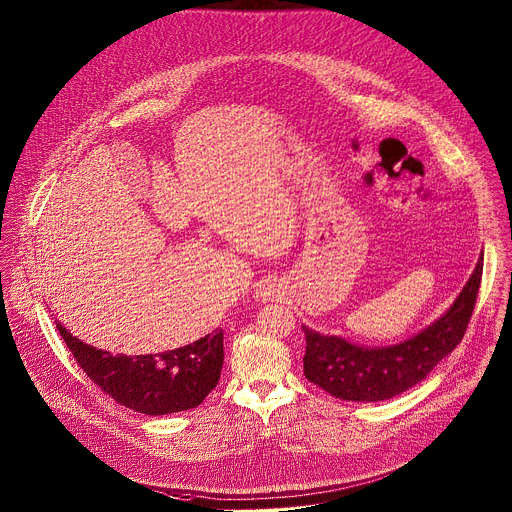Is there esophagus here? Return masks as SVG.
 Listing matches in <instances>:
<instances>
[{
  "mask_svg": "<svg viewBox=\"0 0 512 512\" xmlns=\"http://www.w3.org/2000/svg\"><path fill=\"white\" fill-rule=\"evenodd\" d=\"M279 285L275 283V281H271V279H267V281H261L259 285H257V289H255V297L259 299V301H263V303H267V301H275L277 297H279Z\"/></svg>",
  "mask_w": 512,
  "mask_h": 512,
  "instance_id": "1",
  "label": "esophagus"
}]
</instances>
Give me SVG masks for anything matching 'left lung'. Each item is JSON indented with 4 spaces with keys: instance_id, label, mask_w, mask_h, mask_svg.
I'll use <instances>...</instances> for the list:
<instances>
[{
    "instance_id": "left-lung-1",
    "label": "left lung",
    "mask_w": 512,
    "mask_h": 512,
    "mask_svg": "<svg viewBox=\"0 0 512 512\" xmlns=\"http://www.w3.org/2000/svg\"><path fill=\"white\" fill-rule=\"evenodd\" d=\"M483 277V255L461 295L439 320L402 344L364 348L303 326L305 376L334 398L348 402L390 400L421 382L463 340Z\"/></svg>"
}]
</instances>
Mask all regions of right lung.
<instances>
[{
  "label": "right lung",
  "instance_id": "1",
  "mask_svg": "<svg viewBox=\"0 0 512 512\" xmlns=\"http://www.w3.org/2000/svg\"><path fill=\"white\" fill-rule=\"evenodd\" d=\"M57 328L83 372L108 398L144 415H166L198 408L217 386L223 366V332L164 352L124 356L85 344L57 322Z\"/></svg>",
  "mask_w": 512,
  "mask_h": 512
}]
</instances>
